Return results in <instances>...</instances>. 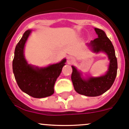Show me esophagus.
<instances>
[{
  "label": "esophagus",
  "mask_w": 129,
  "mask_h": 129,
  "mask_svg": "<svg viewBox=\"0 0 129 129\" xmlns=\"http://www.w3.org/2000/svg\"><path fill=\"white\" fill-rule=\"evenodd\" d=\"M74 61H75V60H74V58L72 57H69L67 58V62L69 63H72Z\"/></svg>",
  "instance_id": "34e87169"
}]
</instances>
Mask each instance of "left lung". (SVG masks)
Returning <instances> with one entry per match:
<instances>
[{
    "mask_svg": "<svg viewBox=\"0 0 129 129\" xmlns=\"http://www.w3.org/2000/svg\"><path fill=\"white\" fill-rule=\"evenodd\" d=\"M98 38L92 40L90 45L95 52H105L110 60L109 71L104 76L90 77L87 80L82 79L80 73L72 66V73L71 79L75 90L79 94L89 97L101 95L111 87L117 72V60L115 57V50L110 39L102 30L95 28Z\"/></svg>",
    "mask_w": 129,
    "mask_h": 129,
    "instance_id": "8db88e82",
    "label": "left lung"
}]
</instances>
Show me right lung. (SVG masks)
I'll list each match as a JSON object with an SVG mask.
<instances>
[{
  "label": "right lung",
  "instance_id": "add662e5",
  "mask_svg": "<svg viewBox=\"0 0 129 129\" xmlns=\"http://www.w3.org/2000/svg\"><path fill=\"white\" fill-rule=\"evenodd\" d=\"M28 30L17 44L12 62L15 79L20 89L34 98H44L52 95L54 84L66 65V59L45 68H34L27 63L24 55L25 42L30 34Z\"/></svg>",
  "mask_w": 129,
  "mask_h": 129
}]
</instances>
